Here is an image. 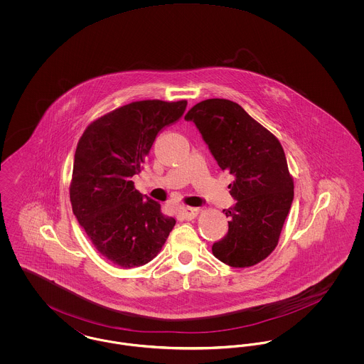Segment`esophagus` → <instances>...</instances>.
I'll use <instances>...</instances> for the list:
<instances>
[{
    "label": "esophagus",
    "instance_id": "obj_1",
    "mask_svg": "<svg viewBox=\"0 0 364 364\" xmlns=\"http://www.w3.org/2000/svg\"><path fill=\"white\" fill-rule=\"evenodd\" d=\"M199 213H200L199 208H186L178 211V215H180L183 220H193Z\"/></svg>",
    "mask_w": 364,
    "mask_h": 364
}]
</instances>
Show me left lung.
<instances>
[{"instance_id": "1", "label": "left lung", "mask_w": 364, "mask_h": 364, "mask_svg": "<svg viewBox=\"0 0 364 364\" xmlns=\"http://www.w3.org/2000/svg\"><path fill=\"white\" fill-rule=\"evenodd\" d=\"M184 119L195 122L218 166L235 177L228 188L237 202L224 210L229 229L213 244V255L230 267L254 266L277 247L294 200L284 149L269 129L229 100L202 101Z\"/></svg>"}]
</instances>
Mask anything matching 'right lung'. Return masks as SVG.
Here are the masks:
<instances>
[{
  "label": "right lung",
  "mask_w": 364,
  "mask_h": 364,
  "mask_svg": "<svg viewBox=\"0 0 364 364\" xmlns=\"http://www.w3.org/2000/svg\"><path fill=\"white\" fill-rule=\"evenodd\" d=\"M187 101H136L91 122L79 139L70 186L73 214L97 251L122 269L154 259L176 220L144 198L140 173L158 132L177 122Z\"/></svg>",
  "instance_id": "1"
}]
</instances>
